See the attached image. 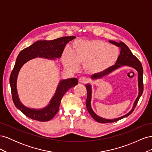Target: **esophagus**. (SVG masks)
I'll list each match as a JSON object with an SVG mask.
<instances>
[{
    "instance_id": "34e87169",
    "label": "esophagus",
    "mask_w": 152,
    "mask_h": 152,
    "mask_svg": "<svg viewBox=\"0 0 152 152\" xmlns=\"http://www.w3.org/2000/svg\"><path fill=\"white\" fill-rule=\"evenodd\" d=\"M79 80L80 83H86V82H87V79H86V78H85L84 77H80Z\"/></svg>"
}]
</instances>
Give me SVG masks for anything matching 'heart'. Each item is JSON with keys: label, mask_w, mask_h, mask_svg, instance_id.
<instances>
[{"label": "heart", "mask_w": 152, "mask_h": 152, "mask_svg": "<svg viewBox=\"0 0 152 152\" xmlns=\"http://www.w3.org/2000/svg\"><path fill=\"white\" fill-rule=\"evenodd\" d=\"M119 56L118 49L113 45L98 40H77L73 45L72 53L66 50L62 61L72 69L78 64H84V68L91 73H102L115 65Z\"/></svg>", "instance_id": "obj_1"}]
</instances>
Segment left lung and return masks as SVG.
<instances>
[{
  "mask_svg": "<svg viewBox=\"0 0 152 152\" xmlns=\"http://www.w3.org/2000/svg\"><path fill=\"white\" fill-rule=\"evenodd\" d=\"M109 42L114 44L116 45L118 48H120L121 52L120 54H119L117 61H116L115 65L112 66L111 68H110L108 70H106L104 72L102 73H94L93 75L91 77V79L93 80H99L101 79H103V77L107 76L108 75L110 74L113 72L117 70V69L120 68L122 66H129L132 68H134V70H136L137 72V86H138V95L136 98L135 102L133 104L132 109L126 115H124L123 116H121L120 117L112 118V119H108L104 118L96 114L94 110L91 107V98H92V86L91 84H87L86 85V87L87 92V99H86V107L87 110H88L89 113H90L91 115L92 116L96 121H97L100 123H112L114 122H117L121 119H122L125 117H127V116L129 115L130 114L132 113L134 111L135 107H136V104L138 102L139 99L140 98L142 94V91H143V84H142V74H143V70H142V67L141 63L138 60L134 55H133L132 53L131 50L130 49L127 47V45L124 44L122 42H115L113 40H109Z\"/></svg>",
  "mask_w": 152,
  "mask_h": 152,
  "instance_id": "8db88e82",
  "label": "left lung"
}]
</instances>
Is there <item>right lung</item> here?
<instances>
[{"mask_svg": "<svg viewBox=\"0 0 152 152\" xmlns=\"http://www.w3.org/2000/svg\"><path fill=\"white\" fill-rule=\"evenodd\" d=\"M75 38H76L75 36H70L63 37L53 40H38L30 46L22 50L18 54L11 73L10 82L13 102L16 107L26 117L41 122H46L52 119L58 112L63 95L69 89L78 84V79L77 78H70L60 80L56 92L46 107L39 109L31 108L26 107L20 102L18 93L17 79L20 69L26 62L38 57L53 61L60 58L66 44Z\"/></svg>", "mask_w": 152, "mask_h": 152, "instance_id": "add662e5", "label": "right lung"}]
</instances>
